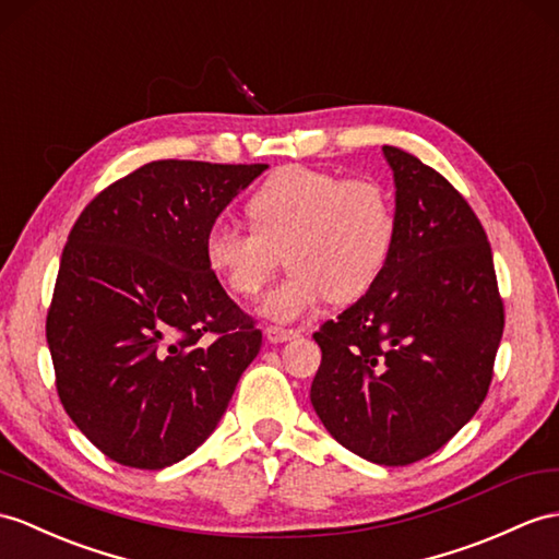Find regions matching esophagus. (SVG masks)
<instances>
[{
  "mask_svg": "<svg viewBox=\"0 0 559 559\" xmlns=\"http://www.w3.org/2000/svg\"><path fill=\"white\" fill-rule=\"evenodd\" d=\"M265 336H267V342H272V344H284V342H292V338H296V336H301V332L298 330H284V326H265Z\"/></svg>",
  "mask_w": 559,
  "mask_h": 559,
  "instance_id": "esophagus-1",
  "label": "esophagus"
}]
</instances>
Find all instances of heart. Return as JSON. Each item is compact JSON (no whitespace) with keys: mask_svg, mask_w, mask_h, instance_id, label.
Returning <instances> with one entry per match:
<instances>
[{"mask_svg":"<svg viewBox=\"0 0 559 559\" xmlns=\"http://www.w3.org/2000/svg\"><path fill=\"white\" fill-rule=\"evenodd\" d=\"M251 233L217 221L203 237V258L223 287L241 298L261 292L284 253L289 277L261 312L296 322L324 301L350 304L374 287L396 241V211L382 187L289 166L272 173L247 203Z\"/></svg>","mask_w":559,"mask_h":559,"instance_id":"1","label":"heart"}]
</instances>
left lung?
Returning a JSON list of instances; mask_svg holds the SVG:
<instances>
[{
  "label": "left lung",
  "mask_w": 559,
  "mask_h": 559,
  "mask_svg": "<svg viewBox=\"0 0 559 559\" xmlns=\"http://www.w3.org/2000/svg\"><path fill=\"white\" fill-rule=\"evenodd\" d=\"M396 241L374 287L312 334L310 403L332 437L377 465L437 453L486 399L506 324L491 247L457 189L382 146Z\"/></svg>",
  "instance_id": "left-lung-1"
}]
</instances>
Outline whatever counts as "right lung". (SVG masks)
<instances>
[{
    "label": "right lung",
    "mask_w": 559,
    "mask_h": 559,
    "mask_svg": "<svg viewBox=\"0 0 559 559\" xmlns=\"http://www.w3.org/2000/svg\"><path fill=\"white\" fill-rule=\"evenodd\" d=\"M265 168L146 163L92 199L68 235L47 316L59 399L120 465L163 469L194 453L261 350L203 237Z\"/></svg>",
    "instance_id": "obj_1"
}]
</instances>
